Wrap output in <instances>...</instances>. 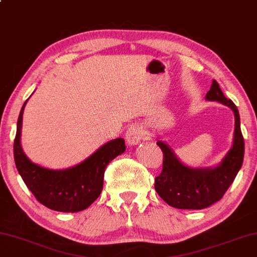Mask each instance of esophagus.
Masks as SVG:
<instances>
[{"label":"esophagus","instance_id":"obj_1","mask_svg":"<svg viewBox=\"0 0 257 257\" xmlns=\"http://www.w3.org/2000/svg\"><path fill=\"white\" fill-rule=\"evenodd\" d=\"M145 137V130L141 125H132L131 127L127 130L126 132L125 138H126V143L130 146H135V145H138L141 140L144 139Z\"/></svg>","mask_w":257,"mask_h":257}]
</instances>
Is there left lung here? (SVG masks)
I'll return each instance as SVG.
<instances>
[{
  "instance_id": "8db88e82",
  "label": "left lung",
  "mask_w": 257,
  "mask_h": 257,
  "mask_svg": "<svg viewBox=\"0 0 257 257\" xmlns=\"http://www.w3.org/2000/svg\"><path fill=\"white\" fill-rule=\"evenodd\" d=\"M205 99L219 102L232 109L235 117L233 145L218 166L191 168L177 159L168 145L161 140L156 141L163 153V168L162 173L155 177V190L168 205L176 209L202 210L220 200L243 162L244 141L235 104L225 97L215 80L212 81Z\"/></svg>"
}]
</instances>
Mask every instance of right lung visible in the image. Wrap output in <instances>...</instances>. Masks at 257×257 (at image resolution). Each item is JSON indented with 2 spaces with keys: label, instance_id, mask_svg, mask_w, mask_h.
I'll use <instances>...</instances> for the list:
<instances>
[{
  "label": "right lung",
  "instance_id": "1",
  "mask_svg": "<svg viewBox=\"0 0 257 257\" xmlns=\"http://www.w3.org/2000/svg\"><path fill=\"white\" fill-rule=\"evenodd\" d=\"M17 120L14 158L17 170L29 190L43 205L59 212H79L91 205L101 195L104 172L109 162L126 150L125 140L113 139L99 147L79 165L67 169H48L33 163L21 145L25 104Z\"/></svg>",
  "mask_w": 257,
  "mask_h": 257
}]
</instances>
